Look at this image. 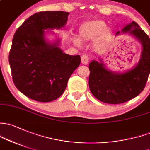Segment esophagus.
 I'll return each instance as SVG.
<instances>
[{"label": "esophagus", "mask_w": 150, "mask_h": 150, "mask_svg": "<svg viewBox=\"0 0 150 150\" xmlns=\"http://www.w3.org/2000/svg\"><path fill=\"white\" fill-rule=\"evenodd\" d=\"M89 62V59H88V56L86 55H83L81 57V63L83 64H87Z\"/></svg>", "instance_id": "34e87169"}]
</instances>
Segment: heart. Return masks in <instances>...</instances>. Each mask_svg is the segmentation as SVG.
Masks as SVG:
<instances>
[{
	"mask_svg": "<svg viewBox=\"0 0 150 150\" xmlns=\"http://www.w3.org/2000/svg\"><path fill=\"white\" fill-rule=\"evenodd\" d=\"M79 37L85 42L95 40V45L98 47L103 46L112 34V30L106 27V23L100 19L87 21L79 26ZM74 43L80 45L82 42L78 37H73Z\"/></svg>",
	"mask_w": 150,
	"mask_h": 150,
	"instance_id": "heart-1",
	"label": "heart"
}]
</instances>
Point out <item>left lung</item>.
I'll list each match as a JSON object with an SVG mask.
<instances>
[{"label": "left lung", "mask_w": 150, "mask_h": 150, "mask_svg": "<svg viewBox=\"0 0 150 150\" xmlns=\"http://www.w3.org/2000/svg\"><path fill=\"white\" fill-rule=\"evenodd\" d=\"M127 34L134 37L142 45L140 59L136 65L123 72L109 70L100 60L89 64V88L98 100L105 103L118 104L137 96L144 90L150 73V39L135 21L124 26L116 35Z\"/></svg>", "instance_id": "obj_1"}]
</instances>
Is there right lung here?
Instances as JSON below:
<instances>
[{
	"mask_svg": "<svg viewBox=\"0 0 150 150\" xmlns=\"http://www.w3.org/2000/svg\"><path fill=\"white\" fill-rule=\"evenodd\" d=\"M68 12L34 13L14 34L9 64L16 87L23 95L39 102L56 100L64 93L67 81L80 65V55H69L59 48L60 39H46L48 30L65 26ZM47 30V31H45Z\"/></svg>",
	"mask_w": 150,
	"mask_h": 150,
	"instance_id": "right-lung-1",
	"label": "right lung"
}]
</instances>
